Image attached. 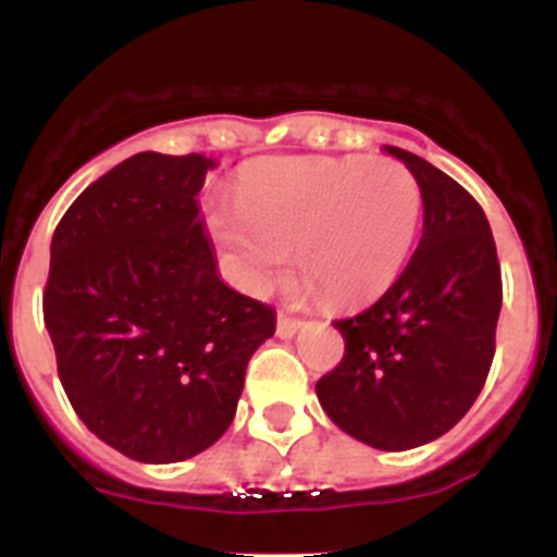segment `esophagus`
I'll list each match as a JSON object with an SVG mask.
<instances>
[{"mask_svg":"<svg viewBox=\"0 0 557 557\" xmlns=\"http://www.w3.org/2000/svg\"><path fill=\"white\" fill-rule=\"evenodd\" d=\"M299 329H301L299 318H290V314H285V312L277 314V336H283V339H290V336H294Z\"/></svg>","mask_w":557,"mask_h":557,"instance_id":"1","label":"esophagus"}]
</instances>
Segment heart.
Listing matches in <instances>:
<instances>
[{"instance_id": "heart-1", "label": "heart", "mask_w": 557, "mask_h": 557, "mask_svg": "<svg viewBox=\"0 0 557 557\" xmlns=\"http://www.w3.org/2000/svg\"><path fill=\"white\" fill-rule=\"evenodd\" d=\"M423 221V190L396 159H274L252 164L239 205L212 226L234 252L250 288L280 277L296 245L310 288L336 305H358L396 283Z\"/></svg>"}]
</instances>
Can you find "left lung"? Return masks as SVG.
I'll list each match as a JSON object with an SVG mask.
<instances>
[{
  "label": "left lung",
  "instance_id": "8db88e82",
  "mask_svg": "<svg viewBox=\"0 0 557 557\" xmlns=\"http://www.w3.org/2000/svg\"><path fill=\"white\" fill-rule=\"evenodd\" d=\"M385 150L418 177L423 237L374 305L334 320L345 356L314 391L345 434L396 453L447 434L476 401L504 290L491 223L474 196L420 156Z\"/></svg>",
  "mask_w": 557,
  "mask_h": 557
}]
</instances>
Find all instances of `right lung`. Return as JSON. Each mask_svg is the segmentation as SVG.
<instances>
[{
	"instance_id": "right-lung-1",
	"label": "right lung",
	"mask_w": 557,
	"mask_h": 557,
	"mask_svg": "<svg viewBox=\"0 0 557 557\" xmlns=\"http://www.w3.org/2000/svg\"><path fill=\"white\" fill-rule=\"evenodd\" d=\"M215 161L137 153L88 185L50 243L42 318L88 431L177 463L232 425L274 310L218 277L196 194Z\"/></svg>"
}]
</instances>
